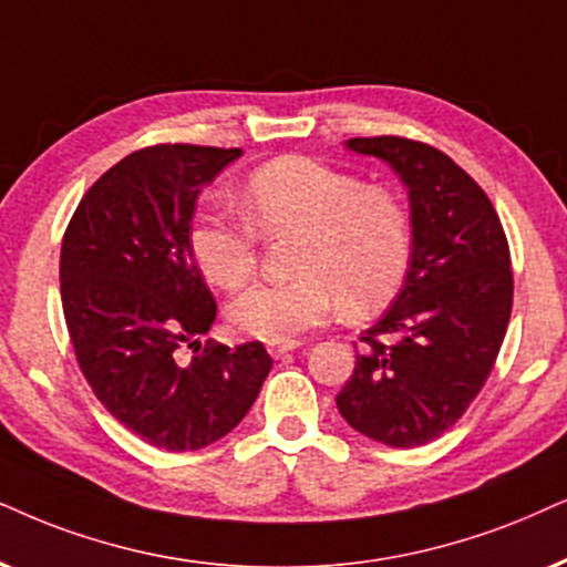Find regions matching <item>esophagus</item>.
Returning a JSON list of instances; mask_svg holds the SVG:
<instances>
[{
    "instance_id": "34e87169",
    "label": "esophagus",
    "mask_w": 567,
    "mask_h": 567,
    "mask_svg": "<svg viewBox=\"0 0 567 567\" xmlns=\"http://www.w3.org/2000/svg\"><path fill=\"white\" fill-rule=\"evenodd\" d=\"M296 348H298V342H279V346H269V355L271 358H285L288 353H292Z\"/></svg>"
}]
</instances>
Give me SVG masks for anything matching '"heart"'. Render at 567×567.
Segmentation results:
<instances>
[{
	"mask_svg": "<svg viewBox=\"0 0 567 567\" xmlns=\"http://www.w3.org/2000/svg\"><path fill=\"white\" fill-rule=\"evenodd\" d=\"M248 221L200 214L190 254L206 279L235 290L254 275L259 235L298 233L290 282L250 285L227 319L254 340L296 342L329 317L334 300L348 317L384 306L411 259V219L390 190L308 156H285L250 172L235 193Z\"/></svg>",
	"mask_w": 567,
	"mask_h": 567,
	"instance_id": "b5f03b06",
	"label": "heart"
}]
</instances>
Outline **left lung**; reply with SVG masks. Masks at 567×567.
Returning <instances> with one entry per match:
<instances>
[{"label": "left lung", "mask_w": 567, "mask_h": 567, "mask_svg": "<svg viewBox=\"0 0 567 567\" xmlns=\"http://www.w3.org/2000/svg\"><path fill=\"white\" fill-rule=\"evenodd\" d=\"M348 152L390 164L408 188L411 261L403 288L361 334L337 411L390 447H419L468 411L494 367L513 308L511 248L474 177L426 143L379 135Z\"/></svg>", "instance_id": "left-lung-1"}]
</instances>
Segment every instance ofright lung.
Instances as JSON below:
<instances>
[{
    "mask_svg": "<svg viewBox=\"0 0 567 567\" xmlns=\"http://www.w3.org/2000/svg\"><path fill=\"white\" fill-rule=\"evenodd\" d=\"M240 154L185 143L135 152L91 185L64 230L62 311L78 367L120 424L169 453L230 434L271 369L261 342L198 340L217 303L190 254V221L200 188Z\"/></svg>",
    "mask_w": 567,
    "mask_h": 567,
    "instance_id": "obj_1",
    "label": "right lung"
}]
</instances>
